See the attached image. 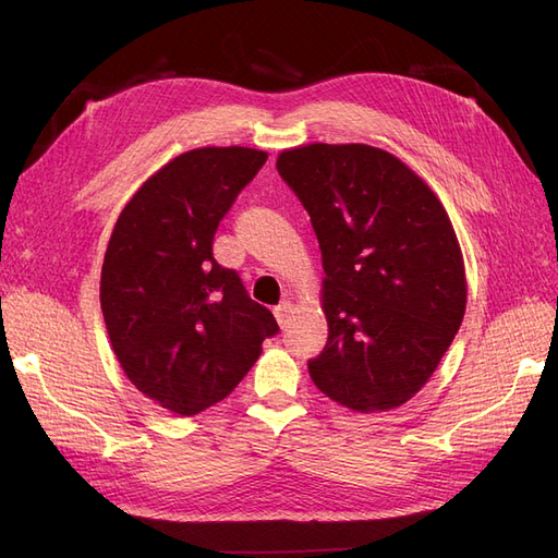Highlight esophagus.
<instances>
[{"label": "esophagus", "instance_id": "esophagus-1", "mask_svg": "<svg viewBox=\"0 0 558 558\" xmlns=\"http://www.w3.org/2000/svg\"><path fill=\"white\" fill-rule=\"evenodd\" d=\"M291 314H293V305H291V302H281V305L275 307V318H277V324H279L281 328H283L286 324H289Z\"/></svg>", "mask_w": 558, "mask_h": 558}]
</instances>
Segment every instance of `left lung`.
Masks as SVG:
<instances>
[{"label":"left lung","instance_id":"1","mask_svg":"<svg viewBox=\"0 0 558 558\" xmlns=\"http://www.w3.org/2000/svg\"><path fill=\"white\" fill-rule=\"evenodd\" d=\"M316 232L328 342L310 361L320 393L386 412L418 393L465 314L463 253L442 202L367 144H307L277 158Z\"/></svg>","mask_w":558,"mask_h":558}]
</instances>
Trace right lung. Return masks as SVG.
Returning <instances> with one entry per match:
<instances>
[{"label": "right lung", "mask_w": 558, "mask_h": 558, "mask_svg": "<svg viewBox=\"0 0 558 558\" xmlns=\"http://www.w3.org/2000/svg\"><path fill=\"white\" fill-rule=\"evenodd\" d=\"M265 160L246 146L185 150L142 183L113 226L99 281L109 340L128 379L174 414L230 396L279 332L211 253L218 223Z\"/></svg>", "instance_id": "right-lung-1"}]
</instances>
